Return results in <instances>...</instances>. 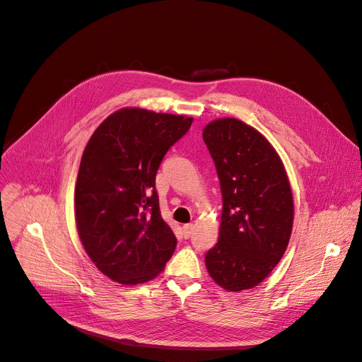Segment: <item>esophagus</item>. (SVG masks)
Listing matches in <instances>:
<instances>
[{
  "instance_id": "esophagus-1",
  "label": "esophagus",
  "mask_w": 362,
  "mask_h": 362,
  "mask_svg": "<svg viewBox=\"0 0 362 362\" xmlns=\"http://www.w3.org/2000/svg\"><path fill=\"white\" fill-rule=\"evenodd\" d=\"M182 229H183V237L189 238L193 233V223H186V225H183Z\"/></svg>"
}]
</instances>
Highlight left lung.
<instances>
[{"mask_svg":"<svg viewBox=\"0 0 362 362\" xmlns=\"http://www.w3.org/2000/svg\"><path fill=\"white\" fill-rule=\"evenodd\" d=\"M222 192L219 238L205 255L216 284L240 291L264 280L281 259L293 226V196L283 163L258 131L221 118L204 129Z\"/></svg>","mask_w":362,"mask_h":362,"instance_id":"1","label":"left lung"}]
</instances>
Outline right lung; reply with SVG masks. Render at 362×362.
I'll list each match as a JSON object with an SVG mask.
<instances>
[{
  "label": "right lung",
  "mask_w": 362,
  "mask_h": 362,
  "mask_svg": "<svg viewBox=\"0 0 362 362\" xmlns=\"http://www.w3.org/2000/svg\"><path fill=\"white\" fill-rule=\"evenodd\" d=\"M192 118L124 108L88 141L75 187L81 241L101 273L121 284L154 279L177 240L163 221L156 173Z\"/></svg>",
  "instance_id": "add662e5"
}]
</instances>
